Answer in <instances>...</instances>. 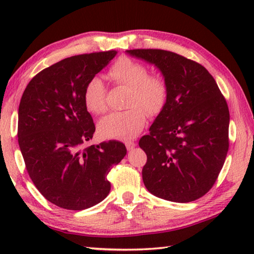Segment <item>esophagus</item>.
I'll list each match as a JSON object with an SVG mask.
<instances>
[{
	"label": "esophagus",
	"mask_w": 254,
	"mask_h": 254,
	"mask_svg": "<svg viewBox=\"0 0 254 254\" xmlns=\"http://www.w3.org/2000/svg\"><path fill=\"white\" fill-rule=\"evenodd\" d=\"M126 145H127V149L130 151V150H132L133 148L135 147V143L132 142V141H128V142H126Z\"/></svg>",
	"instance_id": "34e87169"
}]
</instances>
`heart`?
Wrapping results in <instances>:
<instances>
[{
	"mask_svg": "<svg viewBox=\"0 0 254 254\" xmlns=\"http://www.w3.org/2000/svg\"><path fill=\"white\" fill-rule=\"evenodd\" d=\"M107 77L112 83L128 88L126 111L115 112L101 120L98 131L104 137L128 140L134 137L145 126L147 112L156 117L165 109L169 97V85L166 77L153 72L148 67L130 57L118 58L109 70ZM107 89L98 77H92L84 87V104L91 113L102 115L107 111Z\"/></svg>",
	"mask_w": 254,
	"mask_h": 254,
	"instance_id": "1",
	"label": "heart"
}]
</instances>
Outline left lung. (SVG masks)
<instances>
[{
  "instance_id": "8db88e82",
  "label": "left lung",
  "mask_w": 254,
  "mask_h": 254,
  "mask_svg": "<svg viewBox=\"0 0 254 254\" xmlns=\"http://www.w3.org/2000/svg\"><path fill=\"white\" fill-rule=\"evenodd\" d=\"M154 64L169 85L167 105L139 141L147 154L144 186L160 198L188 203L214 186L229 151L225 97L200 64L162 49L127 50Z\"/></svg>"
}]
</instances>
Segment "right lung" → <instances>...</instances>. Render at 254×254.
<instances>
[{
	"label": "right lung",
	"instance_id": "right-lung-1",
	"mask_svg": "<svg viewBox=\"0 0 254 254\" xmlns=\"http://www.w3.org/2000/svg\"><path fill=\"white\" fill-rule=\"evenodd\" d=\"M115 50L60 60L33 77L19 105L18 141L25 168L41 195L58 207L81 210L109 195L107 175L127 154L115 140L86 143L95 124L84 104V87Z\"/></svg>",
	"mask_w": 254,
	"mask_h": 254
}]
</instances>
